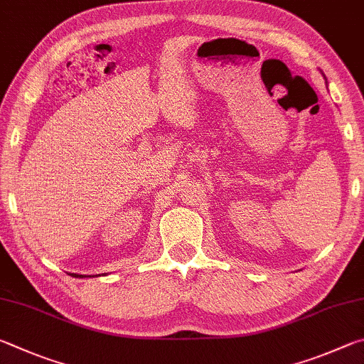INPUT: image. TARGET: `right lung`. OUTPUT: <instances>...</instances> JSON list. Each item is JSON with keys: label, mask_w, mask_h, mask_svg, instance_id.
Masks as SVG:
<instances>
[{"label": "right lung", "mask_w": 364, "mask_h": 364, "mask_svg": "<svg viewBox=\"0 0 364 364\" xmlns=\"http://www.w3.org/2000/svg\"><path fill=\"white\" fill-rule=\"evenodd\" d=\"M70 277L73 278H86V277H91V275H78V273H68ZM92 277H100V275H92Z\"/></svg>", "instance_id": "add662e5"}]
</instances>
